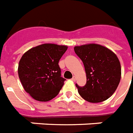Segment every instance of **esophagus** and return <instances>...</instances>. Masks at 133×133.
<instances>
[{
	"label": "esophagus",
	"instance_id": "esophagus-1",
	"mask_svg": "<svg viewBox=\"0 0 133 133\" xmlns=\"http://www.w3.org/2000/svg\"><path fill=\"white\" fill-rule=\"evenodd\" d=\"M71 80L73 81H76V77H75V76H73V78H71Z\"/></svg>",
	"mask_w": 133,
	"mask_h": 133
}]
</instances>
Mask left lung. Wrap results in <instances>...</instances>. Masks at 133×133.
Masks as SVG:
<instances>
[{
	"mask_svg": "<svg viewBox=\"0 0 133 133\" xmlns=\"http://www.w3.org/2000/svg\"><path fill=\"white\" fill-rule=\"evenodd\" d=\"M74 52L83 62L87 74L86 85L76 84L79 95L90 103L107 100L121 81V64L116 54L97 44L76 46Z\"/></svg>",
	"mask_w": 133,
	"mask_h": 133,
	"instance_id": "obj_1",
	"label": "left lung"
}]
</instances>
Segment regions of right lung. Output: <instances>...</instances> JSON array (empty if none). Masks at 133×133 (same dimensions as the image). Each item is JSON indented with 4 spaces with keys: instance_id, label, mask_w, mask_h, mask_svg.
<instances>
[{
    "instance_id": "add662e5",
    "label": "right lung",
    "mask_w": 133,
    "mask_h": 133,
    "mask_svg": "<svg viewBox=\"0 0 133 133\" xmlns=\"http://www.w3.org/2000/svg\"><path fill=\"white\" fill-rule=\"evenodd\" d=\"M67 46L43 44L26 52L18 65V76L25 91L34 99L48 101L56 97L65 78L59 62Z\"/></svg>"
}]
</instances>
